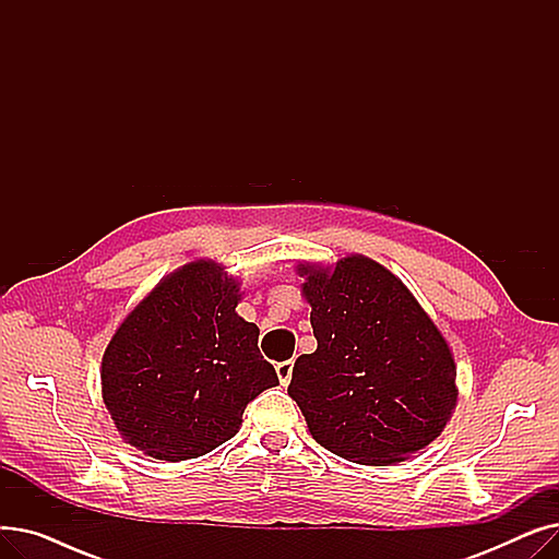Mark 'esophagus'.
Wrapping results in <instances>:
<instances>
[{
  "mask_svg": "<svg viewBox=\"0 0 559 559\" xmlns=\"http://www.w3.org/2000/svg\"><path fill=\"white\" fill-rule=\"evenodd\" d=\"M292 369H295V360H285V362L276 365V373H278L281 385L289 383V380H292Z\"/></svg>",
  "mask_w": 559,
  "mask_h": 559,
  "instance_id": "esophagus-1",
  "label": "esophagus"
}]
</instances>
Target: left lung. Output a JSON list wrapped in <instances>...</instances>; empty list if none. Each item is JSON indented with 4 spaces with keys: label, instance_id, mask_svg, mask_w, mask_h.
<instances>
[{
    "label": "left lung",
    "instance_id": "left-lung-1",
    "mask_svg": "<svg viewBox=\"0 0 559 559\" xmlns=\"http://www.w3.org/2000/svg\"><path fill=\"white\" fill-rule=\"evenodd\" d=\"M314 354L297 358L287 394L314 442L385 466L428 447L457 401L451 348L409 289L378 262L299 267Z\"/></svg>",
    "mask_w": 559,
    "mask_h": 559
}]
</instances>
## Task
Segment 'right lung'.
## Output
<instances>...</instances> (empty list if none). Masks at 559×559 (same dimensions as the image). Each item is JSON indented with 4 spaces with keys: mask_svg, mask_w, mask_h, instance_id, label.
<instances>
[{
    "mask_svg": "<svg viewBox=\"0 0 559 559\" xmlns=\"http://www.w3.org/2000/svg\"><path fill=\"white\" fill-rule=\"evenodd\" d=\"M238 292L215 262H190L117 329L102 392L131 447L167 462L211 453L238 432L245 407L278 385L258 326L235 312Z\"/></svg>",
    "mask_w": 559,
    "mask_h": 559,
    "instance_id": "1",
    "label": "right lung"
}]
</instances>
